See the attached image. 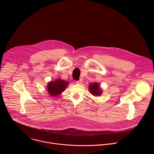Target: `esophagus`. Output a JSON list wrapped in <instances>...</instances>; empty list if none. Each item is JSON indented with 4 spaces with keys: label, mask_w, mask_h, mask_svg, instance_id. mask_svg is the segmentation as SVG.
I'll list each match as a JSON object with an SVG mask.
<instances>
[{
    "label": "esophagus",
    "mask_w": 154,
    "mask_h": 154,
    "mask_svg": "<svg viewBox=\"0 0 154 154\" xmlns=\"http://www.w3.org/2000/svg\"><path fill=\"white\" fill-rule=\"evenodd\" d=\"M82 82H83L82 79H80L79 80H77L75 83H77V84H81V83H82Z\"/></svg>",
    "instance_id": "34e87169"
}]
</instances>
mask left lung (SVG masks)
I'll use <instances>...</instances> for the list:
<instances>
[{
  "mask_svg": "<svg viewBox=\"0 0 154 154\" xmlns=\"http://www.w3.org/2000/svg\"><path fill=\"white\" fill-rule=\"evenodd\" d=\"M89 91H90V93L95 96H98L102 94V90L100 89V85L95 82L94 83H90L89 85Z\"/></svg>",
  "mask_w": 154,
  "mask_h": 154,
  "instance_id": "1",
  "label": "left lung"
}]
</instances>
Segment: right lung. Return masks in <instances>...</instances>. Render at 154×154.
Wrapping results in <instances>:
<instances>
[{"mask_svg":"<svg viewBox=\"0 0 154 154\" xmlns=\"http://www.w3.org/2000/svg\"><path fill=\"white\" fill-rule=\"evenodd\" d=\"M68 82H65L61 79H57L54 82H50L48 84V91L51 96L56 97L63 93L66 88Z\"/></svg>","mask_w":154,"mask_h":154,"instance_id":"1","label":"right lung"}]
</instances>
